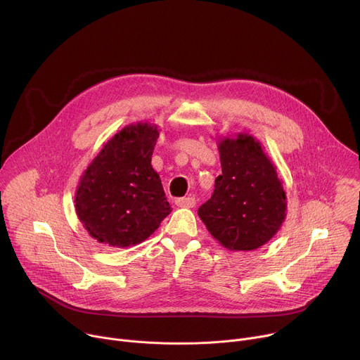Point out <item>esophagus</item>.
Listing matches in <instances>:
<instances>
[{
    "instance_id": "1",
    "label": "esophagus",
    "mask_w": 360,
    "mask_h": 360,
    "mask_svg": "<svg viewBox=\"0 0 360 360\" xmlns=\"http://www.w3.org/2000/svg\"><path fill=\"white\" fill-rule=\"evenodd\" d=\"M195 203H196V200L192 196L175 199V205H176V207H179V208H193Z\"/></svg>"
}]
</instances>
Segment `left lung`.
<instances>
[{"mask_svg": "<svg viewBox=\"0 0 360 360\" xmlns=\"http://www.w3.org/2000/svg\"><path fill=\"white\" fill-rule=\"evenodd\" d=\"M222 174L198 210L214 239L228 250H255L282 228L288 199L276 167L253 135L218 136Z\"/></svg>", "mask_w": 360, "mask_h": 360, "instance_id": "1", "label": "left lung"}]
</instances>
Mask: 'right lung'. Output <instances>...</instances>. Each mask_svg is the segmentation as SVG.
Listing matches in <instances>:
<instances>
[{
  "label": "right lung",
  "instance_id": "add662e5",
  "mask_svg": "<svg viewBox=\"0 0 360 360\" xmlns=\"http://www.w3.org/2000/svg\"><path fill=\"white\" fill-rule=\"evenodd\" d=\"M157 124L127 125L104 143L75 191V212L86 232L112 248H129L155 232L172 208L152 168Z\"/></svg>",
  "mask_w": 360,
  "mask_h": 360
}]
</instances>
